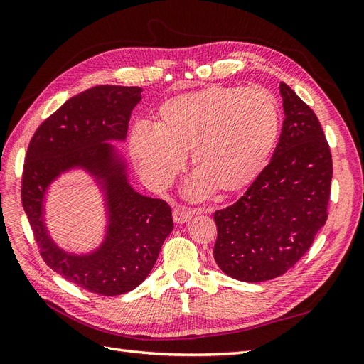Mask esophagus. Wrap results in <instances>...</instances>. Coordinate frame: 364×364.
Listing matches in <instances>:
<instances>
[{"instance_id": "obj_1", "label": "esophagus", "mask_w": 364, "mask_h": 364, "mask_svg": "<svg viewBox=\"0 0 364 364\" xmlns=\"http://www.w3.org/2000/svg\"><path fill=\"white\" fill-rule=\"evenodd\" d=\"M191 217H193L191 211H188V209H185L183 206H176V208H174V211H173V220H174V223H178V225L186 223Z\"/></svg>"}]
</instances>
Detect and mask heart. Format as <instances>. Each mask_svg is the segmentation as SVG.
Wrapping results in <instances>:
<instances>
[{
  "label": "heart",
  "instance_id": "obj_1",
  "mask_svg": "<svg viewBox=\"0 0 364 364\" xmlns=\"http://www.w3.org/2000/svg\"><path fill=\"white\" fill-rule=\"evenodd\" d=\"M279 126V106L267 90L214 85L165 100L156 126L132 129L129 149L150 185L170 183L191 153L193 194H234L266 167Z\"/></svg>",
  "mask_w": 364,
  "mask_h": 364
}]
</instances>
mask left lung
I'll use <instances>...</instances> for the list:
<instances>
[{"label": "left lung", "instance_id": "left-lung-1", "mask_svg": "<svg viewBox=\"0 0 364 364\" xmlns=\"http://www.w3.org/2000/svg\"><path fill=\"white\" fill-rule=\"evenodd\" d=\"M279 91L285 119L272 161L234 205L214 213V259L245 282L291 269L328 218L333 158L323 129L289 85Z\"/></svg>", "mask_w": 364, "mask_h": 364}]
</instances>
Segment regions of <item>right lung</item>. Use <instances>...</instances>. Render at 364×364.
<instances>
[{"instance_id": "right-lung-1", "label": "right lung", "mask_w": 364, "mask_h": 364, "mask_svg": "<svg viewBox=\"0 0 364 364\" xmlns=\"http://www.w3.org/2000/svg\"><path fill=\"white\" fill-rule=\"evenodd\" d=\"M141 91L138 86L105 85L71 97L36 129L27 149L21 199L41 257L65 279L95 294L117 296L136 289L173 230L168 203L132 190L124 164L106 144L126 138ZM73 166H83L102 179L112 222L104 246L85 257L60 251L41 222L46 186Z\"/></svg>"}]
</instances>
